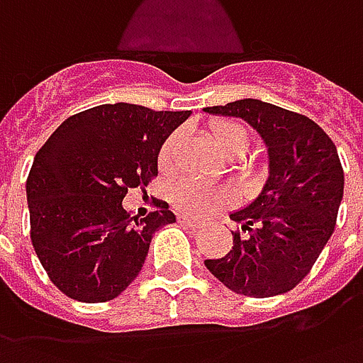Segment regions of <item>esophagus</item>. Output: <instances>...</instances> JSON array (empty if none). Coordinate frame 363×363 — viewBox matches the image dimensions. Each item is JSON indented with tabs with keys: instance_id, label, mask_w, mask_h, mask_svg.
<instances>
[{
	"instance_id": "obj_1",
	"label": "esophagus",
	"mask_w": 363,
	"mask_h": 363,
	"mask_svg": "<svg viewBox=\"0 0 363 363\" xmlns=\"http://www.w3.org/2000/svg\"><path fill=\"white\" fill-rule=\"evenodd\" d=\"M178 222L179 224H184V226H187V228H199L201 224L197 220H193V218H189V216H178Z\"/></svg>"
}]
</instances>
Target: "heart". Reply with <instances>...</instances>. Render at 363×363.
<instances>
[{
    "label": "heart",
    "instance_id": "obj_1",
    "mask_svg": "<svg viewBox=\"0 0 363 363\" xmlns=\"http://www.w3.org/2000/svg\"><path fill=\"white\" fill-rule=\"evenodd\" d=\"M208 135L220 150L222 156L228 160H240L250 152L251 135L247 127L238 123L234 120H216L208 125ZM179 135H168L158 149V168L162 172H168L174 162L176 149H178ZM243 170L250 174H257L255 166H243ZM236 199L234 191L224 185H208L195 179H179L172 185L170 201L174 207L189 216H207V214L232 205Z\"/></svg>",
    "mask_w": 363,
    "mask_h": 363
}]
</instances>
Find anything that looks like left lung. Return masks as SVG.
<instances>
[{
  "label": "left lung",
  "mask_w": 363,
  "mask_h": 363,
  "mask_svg": "<svg viewBox=\"0 0 363 363\" xmlns=\"http://www.w3.org/2000/svg\"><path fill=\"white\" fill-rule=\"evenodd\" d=\"M236 116L269 147V179L251 205L230 214L240 224L232 250L205 267L232 292L279 296L308 277L337 224L345 172L337 147L315 121L255 98L208 106Z\"/></svg>",
  "instance_id": "8db88e82"
}]
</instances>
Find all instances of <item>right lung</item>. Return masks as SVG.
<instances>
[{
    "mask_svg": "<svg viewBox=\"0 0 363 363\" xmlns=\"http://www.w3.org/2000/svg\"><path fill=\"white\" fill-rule=\"evenodd\" d=\"M189 113L94 106L67 118L36 152L26 179L30 240L67 298L120 296L141 272L156 230L176 222L166 203L139 220L121 201L158 176V149Z\"/></svg>",
    "mask_w": 363,
    "mask_h": 363,
    "instance_id": "add662e5",
    "label": "right lung"
}]
</instances>
